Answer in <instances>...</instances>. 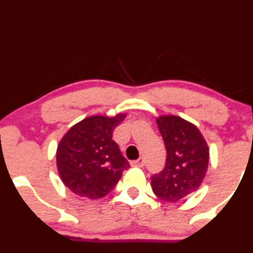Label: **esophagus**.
<instances>
[{
  "label": "esophagus",
  "instance_id": "1",
  "mask_svg": "<svg viewBox=\"0 0 253 253\" xmlns=\"http://www.w3.org/2000/svg\"><path fill=\"white\" fill-rule=\"evenodd\" d=\"M130 165L134 166V167H142V166L145 165V160H144V158H139L138 160L132 161V164H130Z\"/></svg>",
  "mask_w": 253,
  "mask_h": 253
}]
</instances>
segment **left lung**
<instances>
[{"instance_id": "obj_1", "label": "left lung", "mask_w": 253, "mask_h": 253, "mask_svg": "<svg viewBox=\"0 0 253 253\" xmlns=\"http://www.w3.org/2000/svg\"><path fill=\"white\" fill-rule=\"evenodd\" d=\"M157 125L166 146L165 169L151 178L159 199L176 203L200 187L208 172L210 150L199 128L176 115H160Z\"/></svg>"}]
</instances>
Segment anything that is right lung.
Returning a JSON list of instances; mask_svg holds the SVG:
<instances>
[{"label": "right lung", "instance_id": "1", "mask_svg": "<svg viewBox=\"0 0 253 253\" xmlns=\"http://www.w3.org/2000/svg\"><path fill=\"white\" fill-rule=\"evenodd\" d=\"M125 118V113L84 118L60 140L57 172L73 193L88 199L107 196L128 169V161L112 140L114 128Z\"/></svg>", "mask_w": 253, "mask_h": 253}]
</instances>
